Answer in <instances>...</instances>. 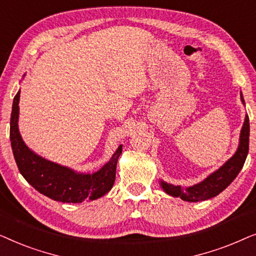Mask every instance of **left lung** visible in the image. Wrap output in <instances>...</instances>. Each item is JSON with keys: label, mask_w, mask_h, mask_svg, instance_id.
Masks as SVG:
<instances>
[{"label": "left lung", "mask_w": 256, "mask_h": 256, "mask_svg": "<svg viewBox=\"0 0 256 256\" xmlns=\"http://www.w3.org/2000/svg\"><path fill=\"white\" fill-rule=\"evenodd\" d=\"M241 101L244 104L242 94H241ZM248 148H250V118L246 115L240 132V142L238 150L222 166H220L208 178L194 186L182 188L178 185L168 184L163 180H160V186L168 194L172 196V197H180L185 202H202L216 197L220 192L225 190L239 174L248 155Z\"/></svg>", "instance_id": "obj_1"}]
</instances>
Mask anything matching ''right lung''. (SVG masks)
<instances>
[{"mask_svg":"<svg viewBox=\"0 0 256 256\" xmlns=\"http://www.w3.org/2000/svg\"><path fill=\"white\" fill-rule=\"evenodd\" d=\"M20 93L14 98L10 118V141L20 172L31 186L42 194L62 202L96 200L110 190L115 182V172L122 146L110 162L94 174L76 172L70 168L43 158L28 148L18 130Z\"/></svg>","mask_w":256,"mask_h":256,"instance_id":"obj_1","label":"right lung"}]
</instances>
